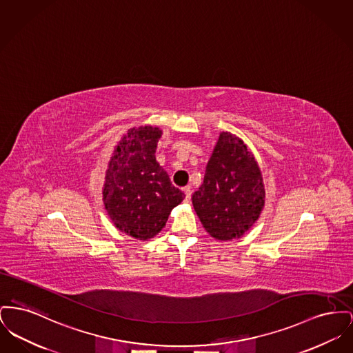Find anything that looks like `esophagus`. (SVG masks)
<instances>
[{"label":"esophagus","instance_id":"esophagus-1","mask_svg":"<svg viewBox=\"0 0 353 353\" xmlns=\"http://www.w3.org/2000/svg\"><path fill=\"white\" fill-rule=\"evenodd\" d=\"M184 193H185V201H189V200H190V196H192V190H190V188H184Z\"/></svg>","mask_w":353,"mask_h":353}]
</instances>
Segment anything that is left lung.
Returning a JSON list of instances; mask_svg holds the SVG:
<instances>
[{
    "mask_svg": "<svg viewBox=\"0 0 353 353\" xmlns=\"http://www.w3.org/2000/svg\"><path fill=\"white\" fill-rule=\"evenodd\" d=\"M192 204L203 227L220 241L241 237L259 220L265 204L263 174L241 139L220 133Z\"/></svg>",
    "mask_w": 353,
    "mask_h": 353,
    "instance_id": "1",
    "label": "left lung"
}]
</instances>
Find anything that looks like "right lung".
Listing matches in <instances>:
<instances>
[{
  "mask_svg": "<svg viewBox=\"0 0 353 353\" xmlns=\"http://www.w3.org/2000/svg\"><path fill=\"white\" fill-rule=\"evenodd\" d=\"M161 134L160 128L150 125L129 129L114 148L105 174L108 216L116 228L137 240L154 237L185 197L156 161Z\"/></svg>",
  "mask_w": 353,
  "mask_h": 353,
  "instance_id": "obj_1",
  "label": "right lung"
}]
</instances>
